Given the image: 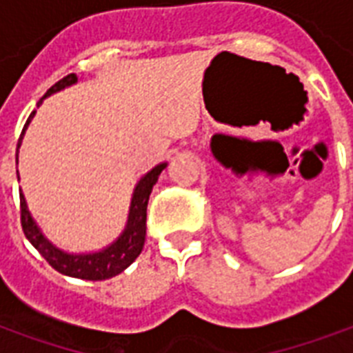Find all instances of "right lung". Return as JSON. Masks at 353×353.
Returning a JSON list of instances; mask_svg holds the SVG:
<instances>
[{"mask_svg": "<svg viewBox=\"0 0 353 353\" xmlns=\"http://www.w3.org/2000/svg\"><path fill=\"white\" fill-rule=\"evenodd\" d=\"M77 74L71 73L58 80L57 84L52 85L51 90L47 91L43 99L57 91L68 88V85L77 82ZM43 99H40L38 106H40ZM34 113H30L29 121L34 117ZM23 132L19 135L18 141V152ZM166 168V163L154 166L148 174H144L133 187L130 198L126 199V207L122 212L121 220L117 221L115 227V236H110V240L95 241V243H71V241L57 240V236H49L46 229L41 227L32 210L27 205L23 190H19V210H21V227L27 236V240L36 247V251L40 252L41 256L46 258L47 262L51 263L52 268L57 269L58 273L74 276V279L84 280H106L112 279L115 274L122 273L135 258L141 254L144 245V238H146V207H148V199L152 188L157 183L159 174ZM19 181V172H18Z\"/></svg>", "mask_w": 353, "mask_h": 353, "instance_id": "obj_1", "label": "right lung"}]
</instances>
